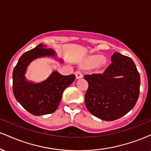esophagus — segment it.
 <instances>
[{
    "label": "esophagus",
    "mask_w": 151,
    "mask_h": 151,
    "mask_svg": "<svg viewBox=\"0 0 151 151\" xmlns=\"http://www.w3.org/2000/svg\"><path fill=\"white\" fill-rule=\"evenodd\" d=\"M75 75H76V78H77V79H81V78L83 77V74H81V72L79 70L76 71Z\"/></svg>",
    "instance_id": "esophagus-1"
}]
</instances>
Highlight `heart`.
<instances>
[{
	"instance_id": "1",
	"label": "heart",
	"mask_w": 151,
	"mask_h": 151,
	"mask_svg": "<svg viewBox=\"0 0 151 151\" xmlns=\"http://www.w3.org/2000/svg\"><path fill=\"white\" fill-rule=\"evenodd\" d=\"M104 62V58L101 55H93L90 57L86 61V65L89 67H93V66L101 64Z\"/></svg>"
}]
</instances>
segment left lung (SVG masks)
<instances>
[{"label": "left lung", "mask_w": 151, "mask_h": 151, "mask_svg": "<svg viewBox=\"0 0 151 151\" xmlns=\"http://www.w3.org/2000/svg\"><path fill=\"white\" fill-rule=\"evenodd\" d=\"M112 63L103 73L86 74L89 86L85 104L94 116L114 121L134 107L140 93V74L129 57L119 52L111 56Z\"/></svg>", "instance_id": "1"}]
</instances>
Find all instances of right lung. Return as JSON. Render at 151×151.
<instances>
[{
  "label": "right lung",
  "instance_id": "add662e5",
  "mask_svg": "<svg viewBox=\"0 0 151 151\" xmlns=\"http://www.w3.org/2000/svg\"><path fill=\"white\" fill-rule=\"evenodd\" d=\"M55 55L52 49H49L41 43L24 53L13 70V91L15 97L24 109L35 116L55 111L64 90L75 80L74 74L64 76L56 71L40 83L31 82L26 79V70L32 60L42 57L55 58Z\"/></svg>",
  "mask_w": 151,
  "mask_h": 151
}]
</instances>
